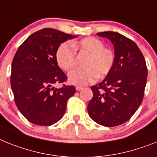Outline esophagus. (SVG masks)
<instances>
[{
    "label": "esophagus",
    "instance_id": "obj_1",
    "mask_svg": "<svg viewBox=\"0 0 157 157\" xmlns=\"http://www.w3.org/2000/svg\"><path fill=\"white\" fill-rule=\"evenodd\" d=\"M83 88V87H81V86H77L76 87V90H77V91H80V90H81Z\"/></svg>",
    "mask_w": 157,
    "mask_h": 157
}]
</instances>
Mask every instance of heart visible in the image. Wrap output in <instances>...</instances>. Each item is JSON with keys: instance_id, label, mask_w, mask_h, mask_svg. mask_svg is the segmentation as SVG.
<instances>
[{"instance_id": "1", "label": "heart", "mask_w": 157, "mask_h": 157, "mask_svg": "<svg viewBox=\"0 0 157 157\" xmlns=\"http://www.w3.org/2000/svg\"><path fill=\"white\" fill-rule=\"evenodd\" d=\"M76 52L85 54L84 69H77L69 73V81L75 85H85L92 82L97 77L102 78L112 69L115 54L111 49L104 47V43L95 37H87L78 42H72L71 45L64 43L56 51L57 63L65 71L74 67Z\"/></svg>"}]
</instances>
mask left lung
<instances>
[{"label": "left lung", "mask_w": 157, "mask_h": 157, "mask_svg": "<svg viewBox=\"0 0 157 157\" xmlns=\"http://www.w3.org/2000/svg\"><path fill=\"white\" fill-rule=\"evenodd\" d=\"M97 35L113 43L115 60L106 78L91 88L93 97L88 111L96 123L112 127L127 122L140 107L148 69L142 53L131 39L114 31Z\"/></svg>", "instance_id": "left-lung-1"}]
</instances>
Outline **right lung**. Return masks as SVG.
I'll list each match as a JSON object with an SVG mask.
<instances>
[{"mask_svg":"<svg viewBox=\"0 0 157 157\" xmlns=\"http://www.w3.org/2000/svg\"><path fill=\"white\" fill-rule=\"evenodd\" d=\"M77 37L53 28H43L20 45L12 63L11 87L15 103L31 123L51 126L63 117L74 86L53 85L67 80L56 61V51L69 39Z\"/></svg>","mask_w":157,"mask_h":157,"instance_id":"obj_1","label":"right lung"}]
</instances>
